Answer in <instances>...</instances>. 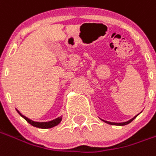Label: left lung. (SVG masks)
Returning a JSON list of instances; mask_svg holds the SVG:
<instances>
[{"label":"left lung","mask_w":156,"mask_h":156,"mask_svg":"<svg viewBox=\"0 0 156 156\" xmlns=\"http://www.w3.org/2000/svg\"><path fill=\"white\" fill-rule=\"evenodd\" d=\"M137 116H138V115H137ZM137 116H135L134 117H133V118H132L131 120H129V121H127V122H120V123H117V122H106V121H104V120H103V121H104V122H106V123H108V124H111V125H117V126H124V125H127V124H128V123H130V122H131L132 121H133V120H134V118H136V117H137Z\"/></svg>","instance_id":"left-lung-1"}]
</instances>
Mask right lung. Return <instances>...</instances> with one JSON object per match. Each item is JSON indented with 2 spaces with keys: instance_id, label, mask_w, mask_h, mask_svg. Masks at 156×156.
Listing matches in <instances>:
<instances>
[{
  "instance_id": "1",
  "label": "right lung",
  "mask_w": 156,
  "mask_h": 156,
  "mask_svg": "<svg viewBox=\"0 0 156 156\" xmlns=\"http://www.w3.org/2000/svg\"><path fill=\"white\" fill-rule=\"evenodd\" d=\"M17 112L20 114V116L22 117H23L29 124H31L32 126L34 127H39V128H51V127H53L56 126V125H58V124L61 122V121H62V116H60V117H57V118H55V120H52V121H50V122H34L32 120L29 119L28 117H26L23 115H22L20 112H18L17 110Z\"/></svg>"
}]
</instances>
